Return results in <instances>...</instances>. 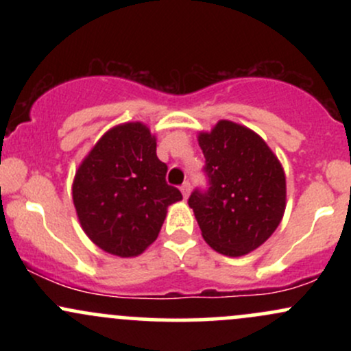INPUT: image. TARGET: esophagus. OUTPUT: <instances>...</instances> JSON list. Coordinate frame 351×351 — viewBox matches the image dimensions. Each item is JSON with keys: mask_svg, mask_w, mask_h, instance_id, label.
<instances>
[{"mask_svg": "<svg viewBox=\"0 0 351 351\" xmlns=\"http://www.w3.org/2000/svg\"><path fill=\"white\" fill-rule=\"evenodd\" d=\"M180 189H181V193H183V196H184V198H188V195H189V189H191V184H189V181H184V183L181 184V186H180Z\"/></svg>", "mask_w": 351, "mask_h": 351, "instance_id": "34e87169", "label": "esophagus"}]
</instances>
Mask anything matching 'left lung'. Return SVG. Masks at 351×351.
<instances>
[{
    "label": "left lung",
    "instance_id": "1",
    "mask_svg": "<svg viewBox=\"0 0 351 351\" xmlns=\"http://www.w3.org/2000/svg\"><path fill=\"white\" fill-rule=\"evenodd\" d=\"M208 186L188 204L204 241L224 256H244L271 237L285 209V175L259 135L229 120L198 136Z\"/></svg>",
    "mask_w": 351,
    "mask_h": 351
}]
</instances>
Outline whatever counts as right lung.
Instances as JSON below:
<instances>
[{
  "mask_svg": "<svg viewBox=\"0 0 351 351\" xmlns=\"http://www.w3.org/2000/svg\"><path fill=\"white\" fill-rule=\"evenodd\" d=\"M167 163L142 123L108 130L75 173L72 198L86 234L108 254L132 257L158 237L180 189L167 183Z\"/></svg>",
  "mask_w": 351,
  "mask_h": 351,
  "instance_id": "right-lung-1",
  "label": "right lung"
}]
</instances>
